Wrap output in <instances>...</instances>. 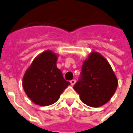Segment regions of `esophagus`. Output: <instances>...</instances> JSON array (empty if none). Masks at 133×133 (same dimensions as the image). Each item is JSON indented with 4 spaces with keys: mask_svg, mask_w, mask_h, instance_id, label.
<instances>
[{
    "mask_svg": "<svg viewBox=\"0 0 133 133\" xmlns=\"http://www.w3.org/2000/svg\"><path fill=\"white\" fill-rule=\"evenodd\" d=\"M76 81L75 79L71 80V81H70V84H71L72 86H73V85H74V84L76 83Z\"/></svg>",
    "mask_w": 133,
    "mask_h": 133,
    "instance_id": "34e87169",
    "label": "esophagus"
}]
</instances>
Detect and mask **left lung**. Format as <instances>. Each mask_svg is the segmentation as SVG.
Instances as JSON below:
<instances>
[{"mask_svg":"<svg viewBox=\"0 0 133 133\" xmlns=\"http://www.w3.org/2000/svg\"><path fill=\"white\" fill-rule=\"evenodd\" d=\"M117 85V77L108 61L94 52L83 62L81 76L73 89L86 105L99 107L110 100Z\"/></svg>","mask_w":133,"mask_h":133,"instance_id":"left-lung-1","label":"left lung"}]
</instances>
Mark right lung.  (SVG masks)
I'll return each mask as SVG.
<instances>
[{
    "mask_svg": "<svg viewBox=\"0 0 133 133\" xmlns=\"http://www.w3.org/2000/svg\"><path fill=\"white\" fill-rule=\"evenodd\" d=\"M57 55L52 51L43 52L33 60L25 73L23 88L36 104L48 106L55 103L70 84L57 68Z\"/></svg>",
    "mask_w": 133,
    "mask_h": 133,
    "instance_id": "obj_1",
    "label": "right lung"
}]
</instances>
